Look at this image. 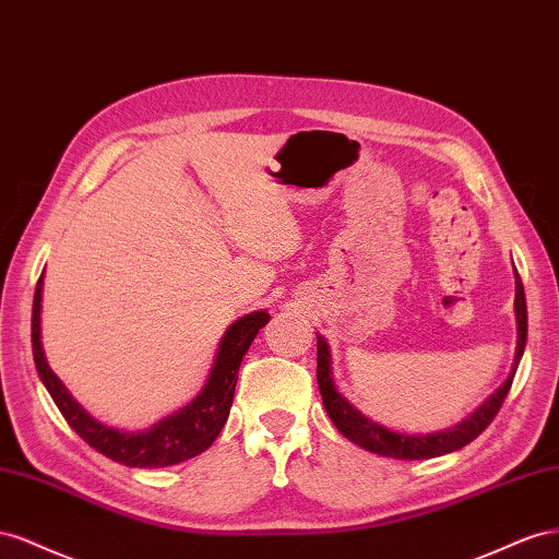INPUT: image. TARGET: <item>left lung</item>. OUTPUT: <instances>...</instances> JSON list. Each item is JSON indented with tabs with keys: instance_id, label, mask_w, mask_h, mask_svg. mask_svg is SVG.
<instances>
[{
	"instance_id": "obj_1",
	"label": "left lung",
	"mask_w": 559,
	"mask_h": 559,
	"mask_svg": "<svg viewBox=\"0 0 559 559\" xmlns=\"http://www.w3.org/2000/svg\"><path fill=\"white\" fill-rule=\"evenodd\" d=\"M515 323H518V346H515L513 370H510L508 379L487 397L480 407H477L473 414H468L466 419H461L450 428L436 430V433H405V430H393L384 424L370 419L368 414H362L354 403L348 401V397L340 393L337 384H334L330 344L321 332H316L318 337L316 379H318V389H321L323 405L330 414L332 424L342 430L344 438L358 444V448L381 456H391V459H405V461L433 459V456H442V454L466 448V444L480 436L483 430L491 424V419L497 417V412L501 409L506 395L510 391V384H513L515 379L524 346H527V299H524V288L518 271H515Z\"/></svg>"
}]
</instances>
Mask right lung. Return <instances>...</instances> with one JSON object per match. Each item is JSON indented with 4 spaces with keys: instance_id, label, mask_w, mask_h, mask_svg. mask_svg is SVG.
Instances as JSON below:
<instances>
[{
    "instance_id": "obj_1",
    "label": "right lung",
    "mask_w": 559,
    "mask_h": 559,
    "mask_svg": "<svg viewBox=\"0 0 559 559\" xmlns=\"http://www.w3.org/2000/svg\"><path fill=\"white\" fill-rule=\"evenodd\" d=\"M41 293L44 274L37 283L35 305H32V354H35L41 384L51 393L56 407L76 430L79 438L107 459L131 468H166L173 464H182L187 459H194L211 448L222 426L227 424L241 360L248 354L252 340L258 337V332L271 318L262 309L234 321L227 328L225 337L219 340L209 379H205L194 401L175 409L168 417L158 419L145 430H123L95 419L68 391V386L62 384L58 374L49 368V362H46L41 346Z\"/></svg>"
}]
</instances>
